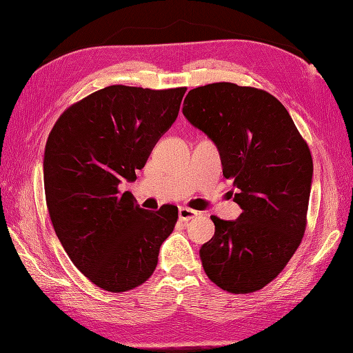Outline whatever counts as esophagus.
Wrapping results in <instances>:
<instances>
[{
  "instance_id": "esophagus-1",
  "label": "esophagus",
  "mask_w": 353,
  "mask_h": 353,
  "mask_svg": "<svg viewBox=\"0 0 353 353\" xmlns=\"http://www.w3.org/2000/svg\"><path fill=\"white\" fill-rule=\"evenodd\" d=\"M178 216L181 221H190L197 216V212L193 209H188V208H179L178 210Z\"/></svg>"
}]
</instances>
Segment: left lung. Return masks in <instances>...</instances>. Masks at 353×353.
Wrapping results in <instances>:
<instances>
[{"instance_id": "8db88e82", "label": "left lung", "mask_w": 353, "mask_h": 353, "mask_svg": "<svg viewBox=\"0 0 353 353\" xmlns=\"http://www.w3.org/2000/svg\"><path fill=\"white\" fill-rule=\"evenodd\" d=\"M183 113L218 147L243 210L236 221L210 216L215 236L200 249L203 268L222 290H261L305 234L314 174L309 147L284 105L263 90L209 83L187 94Z\"/></svg>"}]
</instances>
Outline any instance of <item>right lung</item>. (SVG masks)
Masks as SVG:
<instances>
[{"label": "right lung", "instance_id": "add662e5", "mask_svg": "<svg viewBox=\"0 0 353 353\" xmlns=\"http://www.w3.org/2000/svg\"><path fill=\"white\" fill-rule=\"evenodd\" d=\"M187 88L110 85L65 110L48 135L44 188L50 218L73 265L103 290L150 279L178 209H141L121 194L175 122Z\"/></svg>", "mask_w": 353, "mask_h": 353}]
</instances>
